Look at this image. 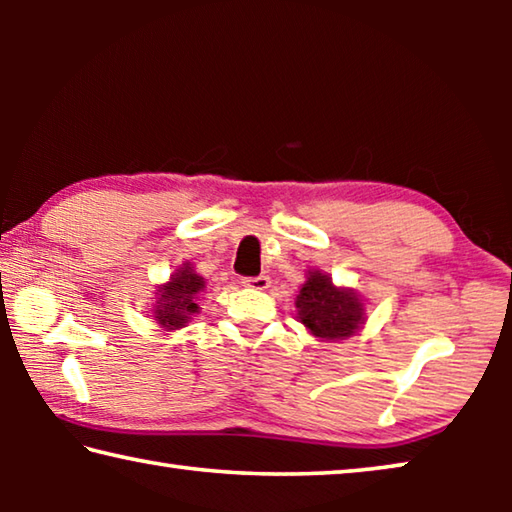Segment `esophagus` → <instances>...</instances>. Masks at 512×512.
<instances>
[{
	"label": "esophagus",
	"mask_w": 512,
	"mask_h": 512,
	"mask_svg": "<svg viewBox=\"0 0 512 512\" xmlns=\"http://www.w3.org/2000/svg\"><path fill=\"white\" fill-rule=\"evenodd\" d=\"M244 284H246V287H250V289H259V291H264V289H268V287H271V277H268V275L246 277V280H244Z\"/></svg>",
	"instance_id": "obj_1"
}]
</instances>
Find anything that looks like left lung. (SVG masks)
Listing matches in <instances>:
<instances>
[{"instance_id": "left-lung-1", "label": "left lung", "mask_w": 512, "mask_h": 512, "mask_svg": "<svg viewBox=\"0 0 512 512\" xmlns=\"http://www.w3.org/2000/svg\"><path fill=\"white\" fill-rule=\"evenodd\" d=\"M298 320L318 341H343L366 325V302L350 287H336L332 277L309 268L296 296Z\"/></svg>"}]
</instances>
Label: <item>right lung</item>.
<instances>
[{
  "label": "right lung",
  "mask_w": 512,
  "mask_h": 512,
  "mask_svg": "<svg viewBox=\"0 0 512 512\" xmlns=\"http://www.w3.org/2000/svg\"><path fill=\"white\" fill-rule=\"evenodd\" d=\"M205 291V277L196 273L192 262H183L171 273L167 282L158 284L151 316L164 332H176L192 323L201 314V293Z\"/></svg>",
  "instance_id": "obj_1"
}]
</instances>
